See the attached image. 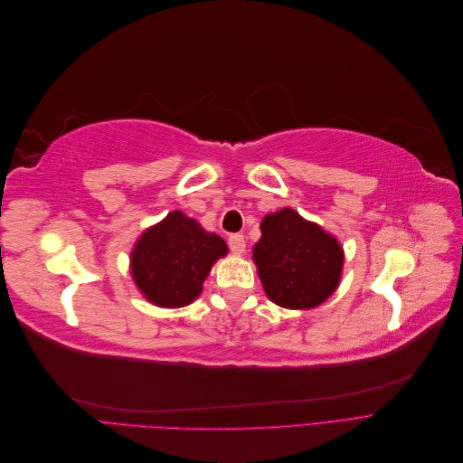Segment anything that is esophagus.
Instances as JSON below:
<instances>
[{
	"instance_id": "obj_1",
	"label": "esophagus",
	"mask_w": 463,
	"mask_h": 463,
	"mask_svg": "<svg viewBox=\"0 0 463 463\" xmlns=\"http://www.w3.org/2000/svg\"><path fill=\"white\" fill-rule=\"evenodd\" d=\"M228 245L233 255H241L245 250V237L241 233H232L228 237Z\"/></svg>"
}]
</instances>
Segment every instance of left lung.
<instances>
[{
	"mask_svg": "<svg viewBox=\"0 0 463 463\" xmlns=\"http://www.w3.org/2000/svg\"><path fill=\"white\" fill-rule=\"evenodd\" d=\"M260 230L253 259L266 296L286 309H311L332 296L344 264L332 235L291 208L266 216Z\"/></svg>",
	"mask_w": 463,
	"mask_h": 463,
	"instance_id": "obj_1",
	"label": "left lung"
}]
</instances>
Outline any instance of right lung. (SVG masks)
I'll return each instance as SVG.
<instances>
[{"label":"right lung","instance_id":"1","mask_svg":"<svg viewBox=\"0 0 463 463\" xmlns=\"http://www.w3.org/2000/svg\"><path fill=\"white\" fill-rule=\"evenodd\" d=\"M228 247L184 213L143 233L131 255L133 278L145 298L160 307H184L199 298L204 278Z\"/></svg>","mask_w":463,"mask_h":463}]
</instances>
